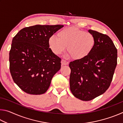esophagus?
<instances>
[{"mask_svg": "<svg viewBox=\"0 0 123 123\" xmlns=\"http://www.w3.org/2000/svg\"><path fill=\"white\" fill-rule=\"evenodd\" d=\"M69 64V62L68 61H66V60H62L61 61V64L62 66H64V65H68Z\"/></svg>", "mask_w": 123, "mask_h": 123, "instance_id": "obj_1", "label": "esophagus"}]
</instances>
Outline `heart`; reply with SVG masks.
<instances>
[{
    "label": "heart",
    "mask_w": 123,
    "mask_h": 123,
    "mask_svg": "<svg viewBox=\"0 0 123 123\" xmlns=\"http://www.w3.org/2000/svg\"><path fill=\"white\" fill-rule=\"evenodd\" d=\"M96 40L94 35L75 27L64 28L57 33V37L48 39L51 50L56 55L67 51L74 60H81L89 55L94 49Z\"/></svg>",
    "instance_id": "b5f03b06"
}]
</instances>
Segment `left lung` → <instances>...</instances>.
<instances>
[{"mask_svg": "<svg viewBox=\"0 0 123 123\" xmlns=\"http://www.w3.org/2000/svg\"><path fill=\"white\" fill-rule=\"evenodd\" d=\"M96 42L91 54L81 60L70 62V89L83 101L103 94L110 86L117 64V50L106 35L89 30Z\"/></svg>", "mask_w": 123, "mask_h": 123, "instance_id": "left-lung-1", "label": "left lung"}]
</instances>
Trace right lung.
I'll list each match as a JSON object with an SVG mask.
<instances>
[{"mask_svg":"<svg viewBox=\"0 0 123 123\" xmlns=\"http://www.w3.org/2000/svg\"><path fill=\"white\" fill-rule=\"evenodd\" d=\"M62 25L26 27L12 39L9 53L10 70L13 81L25 92H46L54 75L61 68V59L48 45L50 37Z\"/></svg>","mask_w":123,"mask_h":123,"instance_id":"1","label":"right lung"}]
</instances>
